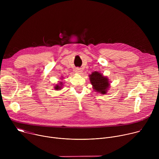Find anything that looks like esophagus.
Listing matches in <instances>:
<instances>
[{
  "label": "esophagus",
  "mask_w": 159,
  "mask_h": 159,
  "mask_svg": "<svg viewBox=\"0 0 159 159\" xmlns=\"http://www.w3.org/2000/svg\"><path fill=\"white\" fill-rule=\"evenodd\" d=\"M75 72L79 74H81L82 73V70L80 69V68H76L75 69Z\"/></svg>",
  "instance_id": "34e87169"
}]
</instances>
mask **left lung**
I'll use <instances>...</instances> for the list:
<instances>
[{
	"instance_id": "1",
	"label": "left lung",
	"mask_w": 159,
	"mask_h": 159,
	"mask_svg": "<svg viewBox=\"0 0 159 159\" xmlns=\"http://www.w3.org/2000/svg\"><path fill=\"white\" fill-rule=\"evenodd\" d=\"M89 77L90 83L96 92L102 94H106L109 87V82L107 77L96 71L89 75Z\"/></svg>"
}]
</instances>
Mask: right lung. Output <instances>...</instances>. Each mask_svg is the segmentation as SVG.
<instances>
[{
    "label": "right lung",
    "instance_id": "right-lung-1",
    "mask_svg": "<svg viewBox=\"0 0 159 159\" xmlns=\"http://www.w3.org/2000/svg\"><path fill=\"white\" fill-rule=\"evenodd\" d=\"M61 85H62V82H60V84H57V85H56L55 86V89L57 90H60L61 88L62 87Z\"/></svg>",
    "mask_w": 159,
    "mask_h": 159
}]
</instances>
